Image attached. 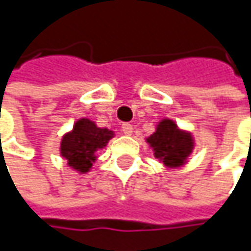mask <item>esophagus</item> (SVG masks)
Listing matches in <instances>:
<instances>
[{
  "label": "esophagus",
  "mask_w": 251,
  "mask_h": 251,
  "mask_svg": "<svg viewBox=\"0 0 251 251\" xmlns=\"http://www.w3.org/2000/svg\"><path fill=\"white\" fill-rule=\"evenodd\" d=\"M122 132H124L125 135H132V132H133V126L129 125V124H124V125H122Z\"/></svg>",
  "instance_id": "1"
}]
</instances>
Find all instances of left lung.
<instances>
[{
  "label": "left lung",
  "instance_id": "1",
  "mask_svg": "<svg viewBox=\"0 0 251 251\" xmlns=\"http://www.w3.org/2000/svg\"><path fill=\"white\" fill-rule=\"evenodd\" d=\"M147 142L152 148L154 157L169 169L181 167L195 147L192 133L178 129L170 119H163Z\"/></svg>",
  "mask_w": 251,
  "mask_h": 251
}]
</instances>
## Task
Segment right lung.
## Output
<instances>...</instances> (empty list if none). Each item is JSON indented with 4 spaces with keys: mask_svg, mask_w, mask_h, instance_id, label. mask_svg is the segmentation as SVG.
I'll list each match as a JSON object with an SVG mask.
<instances>
[{
    "mask_svg": "<svg viewBox=\"0 0 251 251\" xmlns=\"http://www.w3.org/2000/svg\"><path fill=\"white\" fill-rule=\"evenodd\" d=\"M113 138V132L106 127H99L90 119H79L71 132L65 133L61 141V155L68 161V166L79 173L90 172L96 161V152L107 145Z\"/></svg>",
    "mask_w": 251,
    "mask_h": 251,
    "instance_id": "add662e5",
    "label": "right lung"
}]
</instances>
